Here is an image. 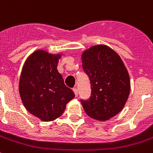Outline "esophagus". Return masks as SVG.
Wrapping results in <instances>:
<instances>
[{
  "label": "esophagus",
  "instance_id": "1",
  "mask_svg": "<svg viewBox=\"0 0 153 153\" xmlns=\"http://www.w3.org/2000/svg\"><path fill=\"white\" fill-rule=\"evenodd\" d=\"M73 91L74 93V95H75V97H77L78 96V90H77V88H73Z\"/></svg>",
  "mask_w": 153,
  "mask_h": 153
}]
</instances>
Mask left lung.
<instances>
[{"label": "left lung", "mask_w": 153, "mask_h": 153, "mask_svg": "<svg viewBox=\"0 0 153 153\" xmlns=\"http://www.w3.org/2000/svg\"><path fill=\"white\" fill-rule=\"evenodd\" d=\"M81 59L92 90L89 99L81 103L88 116L107 121L121 112L128 99V72L117 52L105 45L87 49Z\"/></svg>", "instance_id": "left-lung-1"}]
</instances>
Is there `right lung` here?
Returning a JSON list of instances; mask_svg holds the SVG:
<instances>
[{
  "label": "right lung",
  "mask_w": 153,
  "mask_h": 153,
  "mask_svg": "<svg viewBox=\"0 0 153 153\" xmlns=\"http://www.w3.org/2000/svg\"><path fill=\"white\" fill-rule=\"evenodd\" d=\"M62 54L37 50L29 55L21 70L19 93L30 114L44 122L55 120L74 98L66 87L57 65Z\"/></svg>",
  "instance_id": "1"
}]
</instances>
